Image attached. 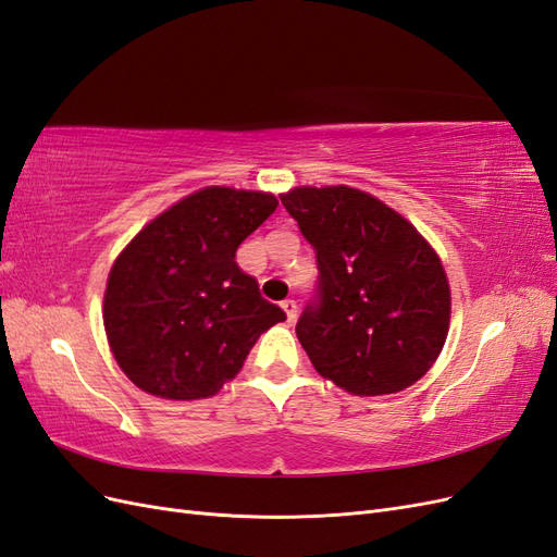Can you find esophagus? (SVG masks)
Segmentation results:
<instances>
[{"label": "esophagus", "mask_w": 557, "mask_h": 557, "mask_svg": "<svg viewBox=\"0 0 557 557\" xmlns=\"http://www.w3.org/2000/svg\"><path fill=\"white\" fill-rule=\"evenodd\" d=\"M281 309L285 311V315H288V323H293V320L297 318V301L295 299H283Z\"/></svg>", "instance_id": "34e87169"}]
</instances>
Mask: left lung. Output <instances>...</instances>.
I'll use <instances>...</instances> for the list:
<instances>
[{
    "mask_svg": "<svg viewBox=\"0 0 557 557\" xmlns=\"http://www.w3.org/2000/svg\"><path fill=\"white\" fill-rule=\"evenodd\" d=\"M281 201L315 250L318 290L295 327L315 372L364 397L425 376L450 323L434 248L407 218L348 185H305Z\"/></svg>",
    "mask_w": 557,
    "mask_h": 557,
    "instance_id": "left-lung-1",
    "label": "left lung"
}]
</instances>
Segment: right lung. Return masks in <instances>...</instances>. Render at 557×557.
Listing matches in <instances>:
<instances>
[{
  "instance_id": "add662e5",
  "label": "right lung",
  "mask_w": 557,
  "mask_h": 557,
  "mask_svg": "<svg viewBox=\"0 0 557 557\" xmlns=\"http://www.w3.org/2000/svg\"><path fill=\"white\" fill-rule=\"evenodd\" d=\"M278 207L274 195L211 185L160 213L115 258L104 330L117 367L141 391L201 399L239 374L285 313L234 262Z\"/></svg>"
}]
</instances>
